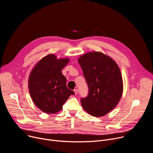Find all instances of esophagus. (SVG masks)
Instances as JSON below:
<instances>
[{
	"instance_id": "1",
	"label": "esophagus",
	"mask_w": 153,
	"mask_h": 153,
	"mask_svg": "<svg viewBox=\"0 0 153 153\" xmlns=\"http://www.w3.org/2000/svg\"><path fill=\"white\" fill-rule=\"evenodd\" d=\"M74 94H75V95H77V94H78V90L76 89V90H74Z\"/></svg>"
}]
</instances>
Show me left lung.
<instances>
[{
  "mask_svg": "<svg viewBox=\"0 0 153 153\" xmlns=\"http://www.w3.org/2000/svg\"><path fill=\"white\" fill-rule=\"evenodd\" d=\"M89 93L81 99L84 110L94 117H102L117 106L123 93V80L116 62L101 52L91 51L78 59Z\"/></svg>",
  "mask_w": 153,
  "mask_h": 153,
  "instance_id": "8db88e82",
  "label": "left lung"
}]
</instances>
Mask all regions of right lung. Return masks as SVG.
<instances>
[{"label": "right lung", "mask_w": 153, "mask_h": 153, "mask_svg": "<svg viewBox=\"0 0 153 153\" xmlns=\"http://www.w3.org/2000/svg\"><path fill=\"white\" fill-rule=\"evenodd\" d=\"M69 61V58L57 59L56 55L49 54L32 69L28 78L29 92L34 103L42 112L58 113L69 97L74 94L67 88V79L62 73Z\"/></svg>", "instance_id": "1"}]
</instances>
